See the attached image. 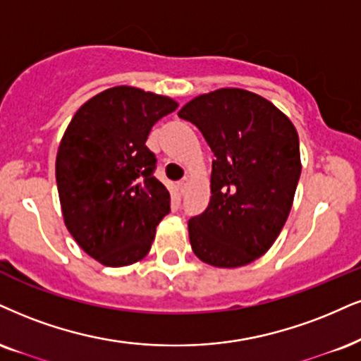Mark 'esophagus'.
<instances>
[{
	"label": "esophagus",
	"instance_id": "34e87169",
	"mask_svg": "<svg viewBox=\"0 0 361 361\" xmlns=\"http://www.w3.org/2000/svg\"><path fill=\"white\" fill-rule=\"evenodd\" d=\"M189 184H190L189 177H184V179H180L179 182H177V185H179L180 192H185V190H188V188H189Z\"/></svg>",
	"mask_w": 361,
	"mask_h": 361
}]
</instances>
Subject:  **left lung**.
<instances>
[{
  "label": "left lung",
  "mask_w": 361,
  "mask_h": 361,
  "mask_svg": "<svg viewBox=\"0 0 361 361\" xmlns=\"http://www.w3.org/2000/svg\"><path fill=\"white\" fill-rule=\"evenodd\" d=\"M211 147V201L189 219L194 255L239 268L264 255L281 233L301 173L300 139L283 112L241 88L195 97L179 110Z\"/></svg>",
  "instance_id": "left-lung-1"
}]
</instances>
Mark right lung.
<instances>
[{
  "label": "right lung",
  "mask_w": 361,
  "mask_h": 361,
  "mask_svg": "<svg viewBox=\"0 0 361 361\" xmlns=\"http://www.w3.org/2000/svg\"><path fill=\"white\" fill-rule=\"evenodd\" d=\"M177 102L133 87H114L78 109L56 154V185L66 229L88 256L128 266L150 251L155 228L171 212V194L155 179L145 145Z\"/></svg>",
  "instance_id": "obj_1"
}]
</instances>
